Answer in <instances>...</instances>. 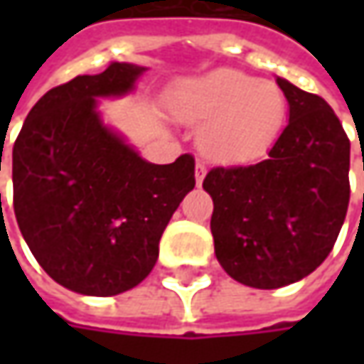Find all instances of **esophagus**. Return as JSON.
<instances>
[{
    "mask_svg": "<svg viewBox=\"0 0 364 364\" xmlns=\"http://www.w3.org/2000/svg\"><path fill=\"white\" fill-rule=\"evenodd\" d=\"M204 174H206V166H204V161L196 160V186H200V184H203Z\"/></svg>",
    "mask_w": 364,
    "mask_h": 364,
    "instance_id": "1",
    "label": "esophagus"
}]
</instances>
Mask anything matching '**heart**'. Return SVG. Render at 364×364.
<instances>
[{"label": "heart", "instance_id": "obj_1", "mask_svg": "<svg viewBox=\"0 0 364 364\" xmlns=\"http://www.w3.org/2000/svg\"><path fill=\"white\" fill-rule=\"evenodd\" d=\"M176 109L206 125L204 151L218 160H251L275 141L286 119V97L272 80L218 68L190 82Z\"/></svg>", "mask_w": 364, "mask_h": 364}]
</instances>
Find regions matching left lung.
<instances>
[{
  "mask_svg": "<svg viewBox=\"0 0 364 364\" xmlns=\"http://www.w3.org/2000/svg\"><path fill=\"white\" fill-rule=\"evenodd\" d=\"M289 121L267 158L213 168L203 182L215 210V255L235 282L277 289L304 279L328 257L350 186V141L332 107L277 77Z\"/></svg>",
  "mask_w": 364,
  "mask_h": 364,
  "instance_id": "8db88e82",
  "label": "left lung"
}]
</instances>
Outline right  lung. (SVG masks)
<instances>
[{"label":"right lung","mask_w":364,"mask_h":364,"mask_svg":"<svg viewBox=\"0 0 364 364\" xmlns=\"http://www.w3.org/2000/svg\"><path fill=\"white\" fill-rule=\"evenodd\" d=\"M146 70L113 63L50 89L14 144L18 227L42 269L82 296L141 284L166 225L196 184L190 154L151 164L101 117L99 99L132 92Z\"/></svg>","instance_id":"obj_1"}]
</instances>
